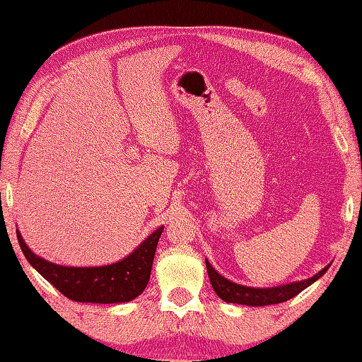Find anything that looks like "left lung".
<instances>
[{"label": "left lung", "mask_w": 362, "mask_h": 362, "mask_svg": "<svg viewBox=\"0 0 362 362\" xmlns=\"http://www.w3.org/2000/svg\"><path fill=\"white\" fill-rule=\"evenodd\" d=\"M206 264V272H209V279L214 292L224 300L227 303H238V305H247V306H267V305H275V303H281L286 302V300L296 297L298 292H302L305 288H308L310 284H313L317 279H320L322 275L327 272V267L322 269L319 274L308 280L303 281H296V283H289L284 284V286L279 288H249V286H243V284H236L233 281H230L224 276L219 275L216 271H214L213 266L205 261Z\"/></svg>", "instance_id": "1"}]
</instances>
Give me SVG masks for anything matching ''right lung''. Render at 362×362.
<instances>
[{"mask_svg":"<svg viewBox=\"0 0 362 362\" xmlns=\"http://www.w3.org/2000/svg\"><path fill=\"white\" fill-rule=\"evenodd\" d=\"M161 232L163 227L146 238L124 259L101 267H68L49 263L28 247L20 232L17 238L30 266L65 297L87 303H124L140 296L148 286Z\"/></svg>","mask_w":362,"mask_h":362,"instance_id":"obj_1","label":"right lung"}]
</instances>
